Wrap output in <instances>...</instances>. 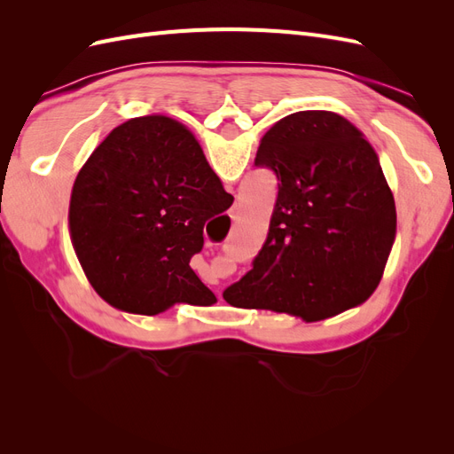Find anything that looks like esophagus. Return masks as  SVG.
<instances>
[{
    "instance_id": "obj_1",
    "label": "esophagus",
    "mask_w": 454,
    "mask_h": 454,
    "mask_svg": "<svg viewBox=\"0 0 454 454\" xmlns=\"http://www.w3.org/2000/svg\"><path fill=\"white\" fill-rule=\"evenodd\" d=\"M231 217H232V219L239 217V208H237V206H232V208H231Z\"/></svg>"
}]
</instances>
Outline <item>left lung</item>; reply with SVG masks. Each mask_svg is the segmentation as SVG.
Returning <instances> with one entry per match:
<instances>
[{
    "label": "left lung",
    "mask_w": 454,
    "mask_h": 454,
    "mask_svg": "<svg viewBox=\"0 0 454 454\" xmlns=\"http://www.w3.org/2000/svg\"><path fill=\"white\" fill-rule=\"evenodd\" d=\"M255 167L278 197L254 267L223 297L318 322L362 305L395 239L394 195L375 149L333 112H297L261 138Z\"/></svg>",
    "instance_id": "1"
}]
</instances>
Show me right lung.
Returning a JSON list of instances; mask_svg holds the SVG:
<instances>
[{
    "label": "right lung",
    "instance_id": "1",
    "mask_svg": "<svg viewBox=\"0 0 454 454\" xmlns=\"http://www.w3.org/2000/svg\"><path fill=\"white\" fill-rule=\"evenodd\" d=\"M231 204L195 136L170 117L145 115L92 151L75 177L67 222L96 294L153 316L174 303H215L189 261L202 250L204 223Z\"/></svg>",
    "mask_w": 454,
    "mask_h": 454
}]
</instances>
